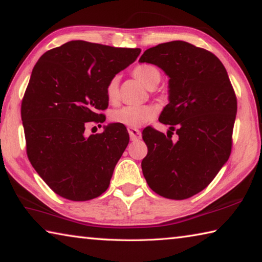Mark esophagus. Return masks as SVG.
Instances as JSON below:
<instances>
[{
  "mask_svg": "<svg viewBox=\"0 0 262 262\" xmlns=\"http://www.w3.org/2000/svg\"><path fill=\"white\" fill-rule=\"evenodd\" d=\"M128 133H129L132 141H139L141 140V132L136 128H128Z\"/></svg>",
  "mask_w": 262,
  "mask_h": 262,
  "instance_id": "1",
  "label": "esophagus"
}]
</instances>
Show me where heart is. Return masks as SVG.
I'll use <instances>...</instances> for the list:
<instances>
[{"instance_id": "b5f03b06", "label": "heart", "mask_w": 262, "mask_h": 262, "mask_svg": "<svg viewBox=\"0 0 262 262\" xmlns=\"http://www.w3.org/2000/svg\"><path fill=\"white\" fill-rule=\"evenodd\" d=\"M134 77L143 84L145 88L155 89L161 82L162 74L154 64H139L133 69ZM106 96L110 103H117L119 99V78L110 79L106 86ZM154 110L147 105L142 106H123L111 113V120L128 128H136L152 118Z\"/></svg>"}]
</instances>
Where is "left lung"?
Listing matches in <instances>:
<instances>
[{
  "label": "left lung",
  "instance_id": "8db88e82",
  "mask_svg": "<svg viewBox=\"0 0 262 262\" xmlns=\"http://www.w3.org/2000/svg\"><path fill=\"white\" fill-rule=\"evenodd\" d=\"M139 61L157 66L170 78L168 104L159 115L170 129L165 135L144 128L148 154L142 172L161 196L188 199L211 183L231 154L237 113L233 88L219 57L186 41L159 43Z\"/></svg>",
  "mask_w": 262,
  "mask_h": 262
}]
</instances>
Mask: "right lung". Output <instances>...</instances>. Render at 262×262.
<instances>
[{"label": "right lung", "mask_w": 262, "mask_h": 262, "mask_svg": "<svg viewBox=\"0 0 262 262\" xmlns=\"http://www.w3.org/2000/svg\"><path fill=\"white\" fill-rule=\"evenodd\" d=\"M140 48L73 40L47 51L35 63L21 100L26 152L50 188L72 201H88L108 188L129 142L125 126L110 123L86 136L90 122H104L106 86L133 63Z\"/></svg>", "instance_id": "1"}]
</instances>
